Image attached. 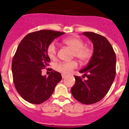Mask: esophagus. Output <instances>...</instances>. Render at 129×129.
Segmentation results:
<instances>
[{
	"label": "esophagus",
	"instance_id": "obj_1",
	"mask_svg": "<svg viewBox=\"0 0 129 129\" xmlns=\"http://www.w3.org/2000/svg\"><path fill=\"white\" fill-rule=\"evenodd\" d=\"M67 77V75H64V74H62V79L66 78Z\"/></svg>",
	"mask_w": 129,
	"mask_h": 129
}]
</instances>
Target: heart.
Wrapping results in <instances>:
<instances>
[{"instance_id": "obj_1", "label": "heart", "mask_w": 129, "mask_h": 129, "mask_svg": "<svg viewBox=\"0 0 129 129\" xmlns=\"http://www.w3.org/2000/svg\"><path fill=\"white\" fill-rule=\"evenodd\" d=\"M62 44L69 48L73 50L72 57H75L82 64L87 63L93 56V50L91 47L85 46V42L82 39L77 36H72L64 39L62 41ZM48 57L52 60L56 59V47L54 43L48 46L46 50ZM78 63L76 60H72L66 62H60L55 66V69L64 74H69L72 71L77 67Z\"/></svg>"}]
</instances>
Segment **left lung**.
I'll return each instance as SVG.
<instances>
[{"label":"left lung","mask_w":129,"mask_h":129,"mask_svg":"<svg viewBox=\"0 0 129 129\" xmlns=\"http://www.w3.org/2000/svg\"><path fill=\"white\" fill-rule=\"evenodd\" d=\"M93 44V54L87 67L80 71L86 80L75 76L71 93L79 102L92 104L100 101L108 92L116 76V57L113 48L104 36L93 32H83ZM83 76V78L85 77Z\"/></svg>","instance_id":"1"}]
</instances>
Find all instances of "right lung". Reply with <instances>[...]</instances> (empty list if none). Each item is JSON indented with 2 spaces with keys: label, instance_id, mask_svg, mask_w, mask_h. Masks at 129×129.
Here are the masks:
<instances>
[{
  "label": "right lung",
  "instance_id": "right-lung-1",
  "mask_svg": "<svg viewBox=\"0 0 129 129\" xmlns=\"http://www.w3.org/2000/svg\"><path fill=\"white\" fill-rule=\"evenodd\" d=\"M64 34L49 29L34 31L24 37L18 46L12 61L13 78L17 92L27 102H44L62 79L61 74L52 69L48 77L42 75V70L50 61L46 53L48 46Z\"/></svg>",
  "mask_w": 129,
  "mask_h": 129
}]
</instances>
